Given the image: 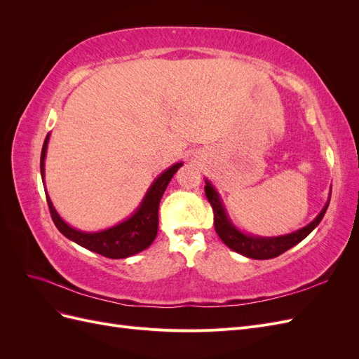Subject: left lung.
I'll return each mask as SVG.
<instances>
[{
    "label": "left lung",
    "mask_w": 359,
    "mask_h": 359,
    "mask_svg": "<svg viewBox=\"0 0 359 359\" xmlns=\"http://www.w3.org/2000/svg\"><path fill=\"white\" fill-rule=\"evenodd\" d=\"M205 194L206 199L212 206V212H214V227L217 235L220 236V240L232 248L233 252L240 253L245 257L250 259H273L280 256L281 253H285L286 250L292 248L293 245H297L301 243L304 238H306L314 227H316L320 220L323 219L325 212L328 210L330 202L323 206L319 215L314 219L310 224H307L302 229L292 232L287 235H281V236H271V238H264V236H255V235H247L243 233L241 231H238L236 227L232 224L229 220V217L226 214L224 206L222 203V199L219 196V193L211 186V182L206 180L205 181ZM331 198V194H330Z\"/></svg>",
    "instance_id": "obj_1"
}]
</instances>
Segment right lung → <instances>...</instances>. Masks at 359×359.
<instances>
[{"label": "right lung", "instance_id": "1", "mask_svg": "<svg viewBox=\"0 0 359 359\" xmlns=\"http://www.w3.org/2000/svg\"><path fill=\"white\" fill-rule=\"evenodd\" d=\"M48 142L49 135L46 136L45 144H43L41 148V180H45V157ZM181 166L182 163H175V165L170 166L168 170L163 172L161 175L151 184L144 201L140 202L139 208L135 211V214L132 217H128L123 223L109 227V229H104L100 232H82L78 229H73L72 226H69L58 215V212L53 208V205L50 202V198L46 194L52 220L64 236H67L69 240L82 245L83 248L91 250L94 253H99L109 259H124L128 256H133L148 248L156 240L158 229L160 199L163 196V193H165L169 181Z\"/></svg>", "mask_w": 359, "mask_h": 359}]
</instances>
